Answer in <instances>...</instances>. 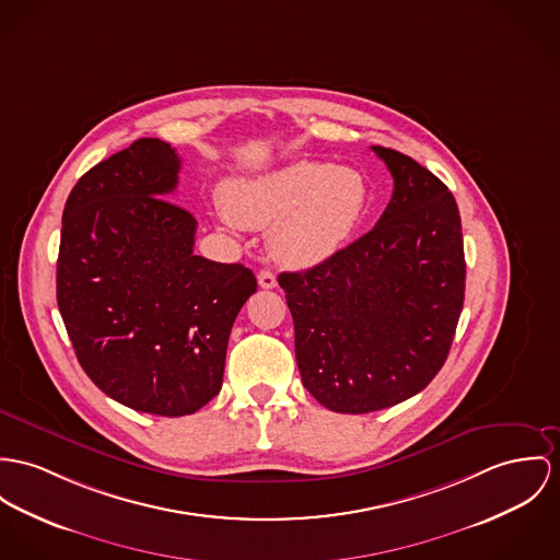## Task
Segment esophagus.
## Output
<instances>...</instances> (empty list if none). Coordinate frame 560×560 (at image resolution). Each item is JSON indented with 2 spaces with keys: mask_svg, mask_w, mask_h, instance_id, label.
<instances>
[{
  "mask_svg": "<svg viewBox=\"0 0 560 560\" xmlns=\"http://www.w3.org/2000/svg\"><path fill=\"white\" fill-rule=\"evenodd\" d=\"M258 283L259 288H264V290H272V288H277V277L270 270H259Z\"/></svg>",
  "mask_w": 560,
  "mask_h": 560,
  "instance_id": "34e87169",
  "label": "esophagus"
}]
</instances>
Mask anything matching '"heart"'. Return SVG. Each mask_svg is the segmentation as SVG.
<instances>
[{
	"instance_id": "heart-1",
	"label": "heart",
	"mask_w": 560,
	"mask_h": 560,
	"mask_svg": "<svg viewBox=\"0 0 560 560\" xmlns=\"http://www.w3.org/2000/svg\"><path fill=\"white\" fill-rule=\"evenodd\" d=\"M369 205V185L351 168L299 160L272 173L238 176L221 187L225 217L266 230L270 254L288 266H315L335 256Z\"/></svg>"
}]
</instances>
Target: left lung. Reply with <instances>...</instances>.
<instances>
[{
  "mask_svg": "<svg viewBox=\"0 0 560 560\" xmlns=\"http://www.w3.org/2000/svg\"><path fill=\"white\" fill-rule=\"evenodd\" d=\"M377 225L313 268L281 272L304 387L330 411L371 413L429 386L465 302V247L452 191L394 149Z\"/></svg>",
  "mask_w": 560,
  "mask_h": 560,
  "instance_id": "1",
  "label": "left lung"
}]
</instances>
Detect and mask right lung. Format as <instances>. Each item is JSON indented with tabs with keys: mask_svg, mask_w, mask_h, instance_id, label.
<instances>
[{
	"mask_svg": "<svg viewBox=\"0 0 560 560\" xmlns=\"http://www.w3.org/2000/svg\"><path fill=\"white\" fill-rule=\"evenodd\" d=\"M180 160L140 138L79 178L61 219L57 304L89 380L129 409L196 413L223 384L232 324L258 290L243 264L194 254L171 194Z\"/></svg>",
	"mask_w": 560,
	"mask_h": 560,
	"instance_id": "obj_1",
	"label": "right lung"
}]
</instances>
